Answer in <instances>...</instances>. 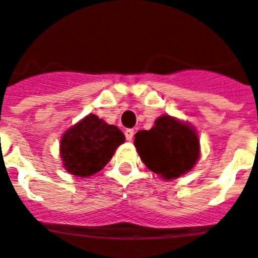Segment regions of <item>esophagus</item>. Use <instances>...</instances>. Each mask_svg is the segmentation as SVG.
Segmentation results:
<instances>
[{
    "mask_svg": "<svg viewBox=\"0 0 258 258\" xmlns=\"http://www.w3.org/2000/svg\"><path fill=\"white\" fill-rule=\"evenodd\" d=\"M134 134H135V131H134L133 128H127V130H125V131H124L125 139H127V141H133Z\"/></svg>",
    "mask_w": 258,
    "mask_h": 258,
    "instance_id": "esophagus-1",
    "label": "esophagus"
}]
</instances>
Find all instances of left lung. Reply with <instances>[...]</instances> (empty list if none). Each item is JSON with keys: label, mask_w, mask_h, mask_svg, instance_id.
Returning <instances> with one entry per match:
<instances>
[{"label": "left lung", "mask_w": 258, "mask_h": 258, "mask_svg": "<svg viewBox=\"0 0 258 258\" xmlns=\"http://www.w3.org/2000/svg\"><path fill=\"white\" fill-rule=\"evenodd\" d=\"M135 147L143 163L165 179L190 171L200 158L196 131L169 115L158 117L149 131H138Z\"/></svg>", "instance_id": "1"}]
</instances>
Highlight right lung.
Listing matches in <instances>:
<instances>
[{
	"instance_id": "1",
	"label": "right lung",
	"mask_w": 258,
	"mask_h": 258,
	"mask_svg": "<svg viewBox=\"0 0 258 258\" xmlns=\"http://www.w3.org/2000/svg\"><path fill=\"white\" fill-rule=\"evenodd\" d=\"M124 139L116 125L107 124L91 113L61 138L60 154L64 167L74 175H92L111 161Z\"/></svg>"
}]
</instances>
